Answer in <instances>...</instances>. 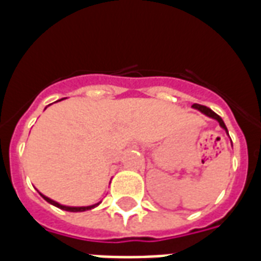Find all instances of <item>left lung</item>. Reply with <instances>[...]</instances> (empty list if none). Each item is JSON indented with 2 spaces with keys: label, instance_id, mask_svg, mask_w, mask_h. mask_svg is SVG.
Returning a JSON list of instances; mask_svg holds the SVG:
<instances>
[{
  "label": "left lung",
  "instance_id": "left-lung-1",
  "mask_svg": "<svg viewBox=\"0 0 261 261\" xmlns=\"http://www.w3.org/2000/svg\"><path fill=\"white\" fill-rule=\"evenodd\" d=\"M192 107H194L195 110L200 111L202 114H204V115H206V116H208V118L215 119V120H217V122L219 123V126L222 127L223 130H225V131H226V133H227V128H226V126H225V123H223L222 118H221L219 115L215 114L214 111L210 110V108H208V107H206V106H200V104H194V106H192ZM227 135H229V133H227Z\"/></svg>",
  "mask_w": 261,
  "mask_h": 261
}]
</instances>
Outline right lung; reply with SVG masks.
Here are the masks:
<instances>
[{
	"label": "right lung",
	"instance_id": "add662e5",
	"mask_svg": "<svg viewBox=\"0 0 261 261\" xmlns=\"http://www.w3.org/2000/svg\"><path fill=\"white\" fill-rule=\"evenodd\" d=\"M62 100V98H61ZM59 101V100H58ZM40 194V192H39ZM42 195V198L44 199V200H47V202L50 203V204H53V206L55 207H58V208H62V210H66V211H71V213H79V211H87V210H92V208H94L96 206H98L100 203H96V204H92V206H85V207H70V206H63V204H59L58 202H55V200H53V199L50 198H47V196H44L43 194Z\"/></svg>",
	"mask_w": 261,
	"mask_h": 261
}]
</instances>
